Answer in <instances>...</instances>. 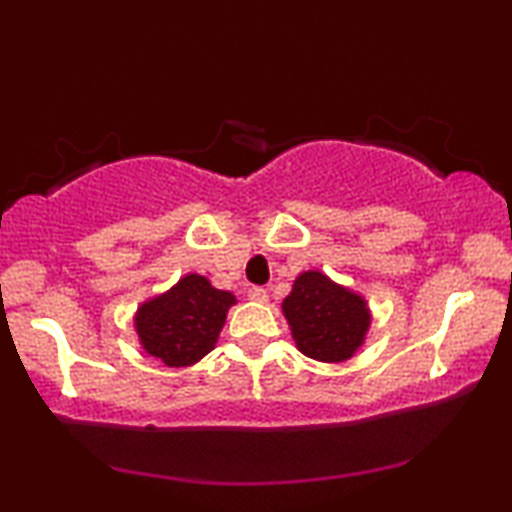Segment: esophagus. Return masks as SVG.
Returning <instances> with one entry per match:
<instances>
[{
    "label": "esophagus",
    "instance_id": "1",
    "mask_svg": "<svg viewBox=\"0 0 512 512\" xmlns=\"http://www.w3.org/2000/svg\"><path fill=\"white\" fill-rule=\"evenodd\" d=\"M249 300H254V303H268V291L261 289V286H251L247 291Z\"/></svg>",
    "mask_w": 512,
    "mask_h": 512
}]
</instances>
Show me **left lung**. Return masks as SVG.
Instances as JSON below:
<instances>
[{"label": "left lung", "instance_id": "obj_1", "mask_svg": "<svg viewBox=\"0 0 512 512\" xmlns=\"http://www.w3.org/2000/svg\"><path fill=\"white\" fill-rule=\"evenodd\" d=\"M282 312L300 352L324 363L352 359L366 342L373 321L361 293L333 282L319 270L300 272L284 298Z\"/></svg>", "mask_w": 512, "mask_h": 512}]
</instances>
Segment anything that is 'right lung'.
<instances>
[{
	"label": "right lung",
	"instance_id": "obj_1",
	"mask_svg": "<svg viewBox=\"0 0 512 512\" xmlns=\"http://www.w3.org/2000/svg\"><path fill=\"white\" fill-rule=\"evenodd\" d=\"M235 303L233 293L214 289L207 277L191 272L137 307L139 345L170 368L193 366L212 352Z\"/></svg>",
	"mask_w": 512,
	"mask_h": 512
}]
</instances>
